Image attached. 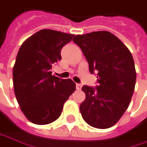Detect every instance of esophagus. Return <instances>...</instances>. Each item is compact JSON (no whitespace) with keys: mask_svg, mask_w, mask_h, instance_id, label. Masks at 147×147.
Segmentation results:
<instances>
[{"mask_svg":"<svg viewBox=\"0 0 147 147\" xmlns=\"http://www.w3.org/2000/svg\"><path fill=\"white\" fill-rule=\"evenodd\" d=\"M82 86L81 84H78V83L76 85V90H81V89H82Z\"/></svg>","mask_w":147,"mask_h":147,"instance_id":"34e87169","label":"esophagus"}]
</instances>
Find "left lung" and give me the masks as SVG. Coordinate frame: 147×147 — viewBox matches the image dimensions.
<instances>
[{
	"label": "left lung",
	"instance_id": "1",
	"mask_svg": "<svg viewBox=\"0 0 147 147\" xmlns=\"http://www.w3.org/2000/svg\"><path fill=\"white\" fill-rule=\"evenodd\" d=\"M91 74L97 73L98 86H83L86 98L80 105L83 119L91 126L108 129L114 125L130 102L136 80L129 50L115 35L98 31L76 35Z\"/></svg>",
	"mask_w": 147,
	"mask_h": 147
}]
</instances>
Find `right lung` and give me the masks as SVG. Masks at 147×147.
Wrapping results in <instances>:
<instances>
[{"instance_id":"obj_1","label":"right lung","mask_w":147,"mask_h":147,"mask_svg":"<svg viewBox=\"0 0 147 147\" xmlns=\"http://www.w3.org/2000/svg\"><path fill=\"white\" fill-rule=\"evenodd\" d=\"M73 34L43 29L21 45L13 67L14 92L21 110L36 125H48L61 114L64 103L76 90L71 79L52 76L60 51Z\"/></svg>"}]
</instances>
